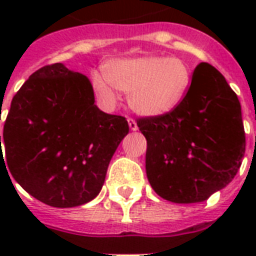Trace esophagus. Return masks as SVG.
<instances>
[{"mask_svg":"<svg viewBox=\"0 0 256 256\" xmlns=\"http://www.w3.org/2000/svg\"><path fill=\"white\" fill-rule=\"evenodd\" d=\"M128 128H130V130H132V132H136V130H138V126H136V120H132V118H128Z\"/></svg>","mask_w":256,"mask_h":256,"instance_id":"34e87169","label":"esophagus"}]
</instances>
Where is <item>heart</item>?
<instances>
[{
    "instance_id": "b5f03b06",
    "label": "heart",
    "mask_w": 256,
    "mask_h": 256,
    "mask_svg": "<svg viewBox=\"0 0 256 256\" xmlns=\"http://www.w3.org/2000/svg\"><path fill=\"white\" fill-rule=\"evenodd\" d=\"M192 72L184 60L168 56H140L108 62L104 74L92 78L96 96L108 106L116 104V88L128 92L130 108L140 116H168L186 98Z\"/></svg>"
}]
</instances>
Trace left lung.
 <instances>
[{
  "mask_svg": "<svg viewBox=\"0 0 256 256\" xmlns=\"http://www.w3.org/2000/svg\"><path fill=\"white\" fill-rule=\"evenodd\" d=\"M148 140L146 174L156 194L198 203L238 172L246 150L236 94L210 64L195 68L183 102L168 116L136 120Z\"/></svg>",
  "mask_w": 256,
  "mask_h": 256,
  "instance_id": "1",
  "label": "left lung"
}]
</instances>
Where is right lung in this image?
<instances>
[{
	"instance_id": "obj_1",
	"label": "right lung",
	"mask_w": 256,
	"mask_h": 256,
	"mask_svg": "<svg viewBox=\"0 0 256 256\" xmlns=\"http://www.w3.org/2000/svg\"><path fill=\"white\" fill-rule=\"evenodd\" d=\"M94 100L88 78L62 64L34 72L13 96L0 164L45 204L68 208L96 198L128 136L126 118L100 112Z\"/></svg>"
}]
</instances>
